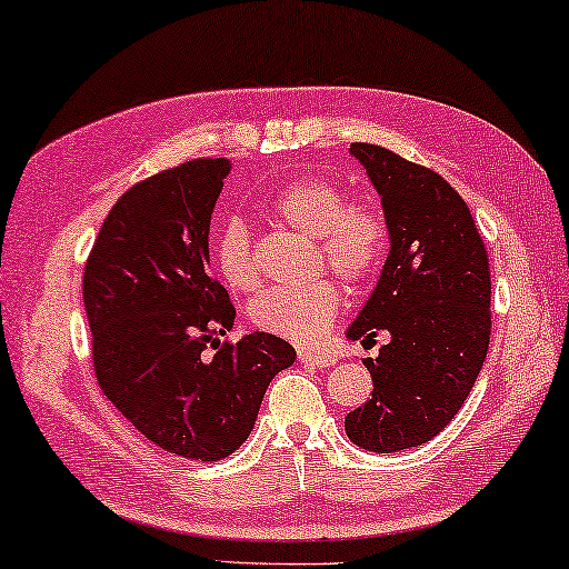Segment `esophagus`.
Segmentation results:
<instances>
[{
  "label": "esophagus",
  "mask_w": 569,
  "mask_h": 569,
  "mask_svg": "<svg viewBox=\"0 0 569 569\" xmlns=\"http://www.w3.org/2000/svg\"><path fill=\"white\" fill-rule=\"evenodd\" d=\"M297 358H300V361L308 363V366H318V369H330V366H336V361H338L336 356L310 351V348H300V351H297Z\"/></svg>",
  "instance_id": "obj_1"
}]
</instances>
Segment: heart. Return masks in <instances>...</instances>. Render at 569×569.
<instances>
[{
  "label": "heart",
  "mask_w": 569,
  "mask_h": 569,
  "mask_svg": "<svg viewBox=\"0 0 569 569\" xmlns=\"http://www.w3.org/2000/svg\"><path fill=\"white\" fill-rule=\"evenodd\" d=\"M279 223L315 239V264L328 267L348 284H366L379 272L389 251V221L373 200H348L333 180L300 174L269 200ZM218 277L236 292L257 287V261L249 229L229 218L213 236ZM340 310L333 279H315L297 287H269L249 305L259 330L295 343H312L326 336Z\"/></svg>",
  "instance_id": "heart-1"
}]
</instances>
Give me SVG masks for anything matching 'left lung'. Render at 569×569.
<instances>
[{
  "label": "left lung",
  "instance_id": "8db88e82",
  "mask_svg": "<svg viewBox=\"0 0 569 569\" xmlns=\"http://www.w3.org/2000/svg\"><path fill=\"white\" fill-rule=\"evenodd\" d=\"M389 221V257L348 338L391 340L363 358L373 391L346 417L369 452L440 435L473 389L491 340V269L483 236L456 188L379 144L353 142Z\"/></svg>",
  "mask_w": 569,
  "mask_h": 569
}]
</instances>
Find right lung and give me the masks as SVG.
Returning a JSON list of instances; mask_svg holds the SVG:
<instances>
[{"mask_svg": "<svg viewBox=\"0 0 569 569\" xmlns=\"http://www.w3.org/2000/svg\"><path fill=\"white\" fill-rule=\"evenodd\" d=\"M229 170L223 157L190 160L137 182L113 203L83 269L103 397L147 440L203 462L241 448L269 381L297 358L259 330L218 340L236 310L208 274V231Z\"/></svg>", "mask_w": 569, "mask_h": 569, "instance_id": "right-lung-1", "label": "right lung"}]
</instances>
